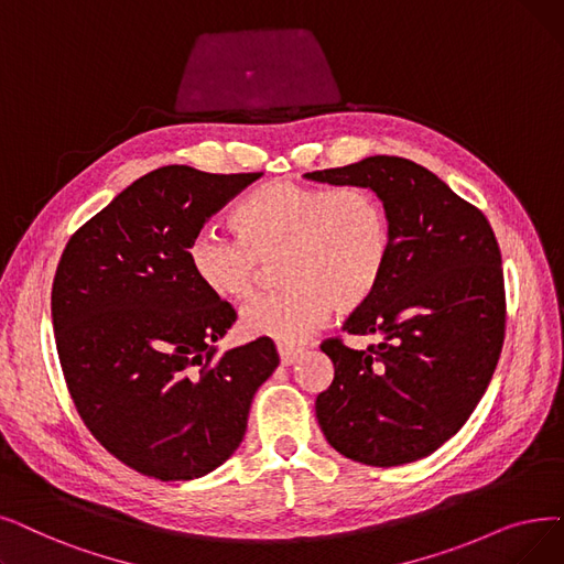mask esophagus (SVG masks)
Here are the masks:
<instances>
[{"instance_id":"esophagus-1","label":"esophagus","mask_w":564,"mask_h":564,"mask_svg":"<svg viewBox=\"0 0 564 564\" xmlns=\"http://www.w3.org/2000/svg\"><path fill=\"white\" fill-rule=\"evenodd\" d=\"M279 357L283 366H292L300 357H302V348L295 346H279Z\"/></svg>"}]
</instances>
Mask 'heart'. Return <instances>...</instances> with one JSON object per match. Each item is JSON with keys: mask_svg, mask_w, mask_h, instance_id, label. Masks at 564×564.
<instances>
[{"mask_svg": "<svg viewBox=\"0 0 564 564\" xmlns=\"http://www.w3.org/2000/svg\"><path fill=\"white\" fill-rule=\"evenodd\" d=\"M232 224L239 239L205 230L191 241L195 279L224 302L251 297L260 264L281 253L283 290L241 311L239 329L281 346L302 343L332 311L373 295L391 249L389 218L371 191L276 180L243 198Z\"/></svg>", "mask_w": 564, "mask_h": 564, "instance_id": "b5f03b06", "label": "heart"}]
</instances>
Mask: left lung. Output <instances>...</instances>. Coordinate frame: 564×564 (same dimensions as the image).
Returning <instances> with one entry per match:
<instances>
[{
  "label": "left lung",
  "instance_id": "obj_1",
  "mask_svg": "<svg viewBox=\"0 0 564 564\" xmlns=\"http://www.w3.org/2000/svg\"><path fill=\"white\" fill-rule=\"evenodd\" d=\"M304 177L369 188L391 232L378 288L343 327L380 343H323L334 380L315 399L317 424L338 454L364 465L424 458L468 422L496 371L505 338L498 239L477 207L401 156Z\"/></svg>",
  "mask_w": 564,
  "mask_h": 564
}]
</instances>
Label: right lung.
Here are the masks:
<instances>
[{
    "instance_id": "right-lung-1",
    "label": "right lung",
    "mask_w": 564,
    "mask_h": 564,
    "mask_svg": "<svg viewBox=\"0 0 564 564\" xmlns=\"http://www.w3.org/2000/svg\"><path fill=\"white\" fill-rule=\"evenodd\" d=\"M260 175L163 165L115 195L62 253L51 308L70 399L140 475L188 481L224 465L276 371L272 338L218 352L237 313L188 264L212 214Z\"/></svg>"
}]
</instances>
